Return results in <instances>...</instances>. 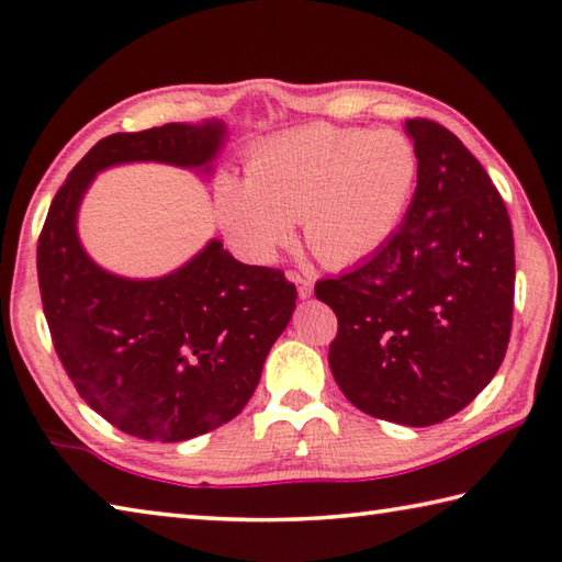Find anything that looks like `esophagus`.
Returning a JSON list of instances; mask_svg holds the SVG:
<instances>
[{
  "instance_id": "1",
  "label": "esophagus",
  "mask_w": 562,
  "mask_h": 562,
  "mask_svg": "<svg viewBox=\"0 0 562 562\" xmlns=\"http://www.w3.org/2000/svg\"><path fill=\"white\" fill-rule=\"evenodd\" d=\"M288 278L297 284V294L302 300H310L312 297V280H307V278H302V274H297V272H290Z\"/></svg>"
}]
</instances>
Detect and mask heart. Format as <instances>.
I'll use <instances>...</instances> for the list:
<instances>
[{"mask_svg": "<svg viewBox=\"0 0 562 562\" xmlns=\"http://www.w3.org/2000/svg\"><path fill=\"white\" fill-rule=\"evenodd\" d=\"M420 179L413 139L397 130L310 125L265 142L248 179L223 177L216 213L243 258L268 265L302 218L310 250L329 268L381 252L401 231Z\"/></svg>", "mask_w": 562, "mask_h": 562, "instance_id": "b5f03b06", "label": "heart"}]
</instances>
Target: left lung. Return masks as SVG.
<instances>
[{"label":"left lung","instance_id":"8db88e82","mask_svg":"<svg viewBox=\"0 0 562 562\" xmlns=\"http://www.w3.org/2000/svg\"><path fill=\"white\" fill-rule=\"evenodd\" d=\"M420 157L415 199L387 246L316 282L339 334L336 385L371 417L437 425L484 391L514 314V231L484 167L450 130L405 120Z\"/></svg>","mask_w":562,"mask_h":562}]
</instances>
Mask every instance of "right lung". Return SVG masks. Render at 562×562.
<instances>
[{"label":"right lung","instance_id":"1","mask_svg":"<svg viewBox=\"0 0 562 562\" xmlns=\"http://www.w3.org/2000/svg\"><path fill=\"white\" fill-rule=\"evenodd\" d=\"M226 139L223 120L100 139L58 189L41 231L38 288L58 359L78 395L139 440L183 442L233 420L288 329L297 290L280 270L243 265L218 238L161 278H122L86 252L80 203L100 171L132 161L209 177Z\"/></svg>","mask_w":562,"mask_h":562}]
</instances>
